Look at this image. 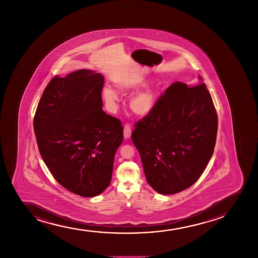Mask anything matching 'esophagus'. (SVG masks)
I'll return each instance as SVG.
<instances>
[{
  "instance_id": "obj_1",
  "label": "esophagus",
  "mask_w": 258,
  "mask_h": 258,
  "mask_svg": "<svg viewBox=\"0 0 258 258\" xmlns=\"http://www.w3.org/2000/svg\"><path fill=\"white\" fill-rule=\"evenodd\" d=\"M132 134V128L130 124H125L124 126V139H129Z\"/></svg>"
}]
</instances>
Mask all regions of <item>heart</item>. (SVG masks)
I'll use <instances>...</instances> for the list:
<instances>
[{
	"label": "heart",
	"mask_w": 258,
	"mask_h": 258,
	"mask_svg": "<svg viewBox=\"0 0 258 258\" xmlns=\"http://www.w3.org/2000/svg\"><path fill=\"white\" fill-rule=\"evenodd\" d=\"M145 85V80L141 77H130L118 81L116 88L120 92L134 91ZM102 97L111 111L115 109L118 101L117 93L108 87L102 90ZM157 90L154 86L147 85L135 93L129 101L130 108L137 115L145 116L151 113L157 101Z\"/></svg>",
	"instance_id": "1"
}]
</instances>
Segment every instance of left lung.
Returning a JSON list of instances; mask_svg holds the SVG:
<instances>
[{"instance_id":"left-lung-1","label":"left lung","mask_w":258,"mask_h":258,"mask_svg":"<svg viewBox=\"0 0 258 258\" xmlns=\"http://www.w3.org/2000/svg\"><path fill=\"white\" fill-rule=\"evenodd\" d=\"M217 131L218 116L206 84H171L132 134L151 187L173 195L192 186L213 156Z\"/></svg>"}]
</instances>
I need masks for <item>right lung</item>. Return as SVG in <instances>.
<instances>
[{
    "label": "right lung",
    "mask_w": 258,
    "mask_h": 258,
    "mask_svg": "<svg viewBox=\"0 0 258 258\" xmlns=\"http://www.w3.org/2000/svg\"><path fill=\"white\" fill-rule=\"evenodd\" d=\"M103 84V76L90 70L56 76L33 119L39 153L51 175L83 197L99 196L109 186L123 141L121 122L102 110Z\"/></svg>",
    "instance_id": "obj_1"
}]
</instances>
